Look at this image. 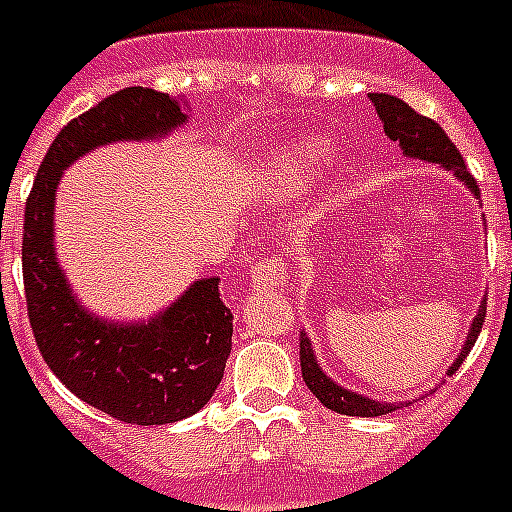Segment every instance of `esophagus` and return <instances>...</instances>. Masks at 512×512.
Masks as SVG:
<instances>
[{"label": "esophagus", "instance_id": "34e87169", "mask_svg": "<svg viewBox=\"0 0 512 512\" xmlns=\"http://www.w3.org/2000/svg\"><path fill=\"white\" fill-rule=\"evenodd\" d=\"M286 263L284 257H270V260H260L252 268V286L257 289H278L286 284Z\"/></svg>", "mask_w": 512, "mask_h": 512}]
</instances>
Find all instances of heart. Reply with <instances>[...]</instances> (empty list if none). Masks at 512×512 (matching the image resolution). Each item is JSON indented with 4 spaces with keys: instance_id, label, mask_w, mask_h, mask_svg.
Here are the masks:
<instances>
[{
    "instance_id": "1",
    "label": "heart",
    "mask_w": 512,
    "mask_h": 512,
    "mask_svg": "<svg viewBox=\"0 0 512 512\" xmlns=\"http://www.w3.org/2000/svg\"><path fill=\"white\" fill-rule=\"evenodd\" d=\"M328 162H331V147L326 141L302 139L270 157L263 176L273 191L292 194V191L313 184L315 178L328 168Z\"/></svg>"
}]
</instances>
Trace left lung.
Here are the masks:
<instances>
[{
	"label": "left lung",
	"instance_id": "left-lung-1",
	"mask_svg": "<svg viewBox=\"0 0 512 512\" xmlns=\"http://www.w3.org/2000/svg\"><path fill=\"white\" fill-rule=\"evenodd\" d=\"M373 105H376L378 118L384 123V134L392 141H400V147L405 149V155L421 157V160L439 162L444 168L455 170V176L460 181H465V186L479 197L481 191L476 186V178L465 170L463 155L458 152V147L452 144L450 136L444 134L442 126L436 120L426 118L421 112H415L413 107L405 105L402 99L392 97V94H371ZM486 318V302L481 305L479 315L473 318L471 331H468V339H465L463 350H460L458 360L452 363V368L447 371V376L458 371L460 363H463L471 347L476 344L481 334V326H484ZM299 365H302V378H305L307 389L328 407L339 415H360V418H376V415H386L397 410V402H378L368 400V397H360L355 392H347L339 384H334L326 373L321 371V365L315 363V355L310 350V342H307L305 334H299ZM407 405V402H405Z\"/></svg>",
	"mask_w": 512,
	"mask_h": 512
}]
</instances>
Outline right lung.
Here are the masks:
<instances>
[{"label":"right lung","instance_id":"obj_1","mask_svg":"<svg viewBox=\"0 0 512 512\" xmlns=\"http://www.w3.org/2000/svg\"><path fill=\"white\" fill-rule=\"evenodd\" d=\"M186 120L176 99L128 86L62 128L33 178L23 218V289L44 363L70 392L136 426L189 418L218 389L231 352L234 313L220 302V278H202L144 326L91 318L70 297L52 244L54 189L83 152L123 139L160 136Z\"/></svg>","mask_w":512,"mask_h":512}]
</instances>
